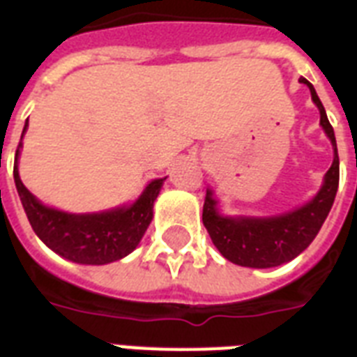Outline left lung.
Listing matches in <instances>:
<instances>
[{"label": "left lung", "instance_id": "left-lung-1", "mask_svg": "<svg viewBox=\"0 0 357 357\" xmlns=\"http://www.w3.org/2000/svg\"><path fill=\"white\" fill-rule=\"evenodd\" d=\"M300 83L310 86L311 100L319 107L321 126L328 139L332 140L335 157L324 176L321 190L302 207L278 217H224L218 213V202L213 198V190L207 189L202 220L218 252L235 265L271 268L294 259L317 237L337 195L339 155L332 123L328 122L324 105L317 96L313 85L304 77H300Z\"/></svg>", "mask_w": 357, "mask_h": 357}]
</instances>
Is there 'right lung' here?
<instances>
[{
    "label": "right lung",
    "instance_id": "1",
    "mask_svg": "<svg viewBox=\"0 0 357 357\" xmlns=\"http://www.w3.org/2000/svg\"><path fill=\"white\" fill-rule=\"evenodd\" d=\"M25 129L27 122L22 137ZM20 148L22 142L16 150L14 183L31 228L47 248L79 265H107L122 259L139 246L140 238L153 218V202L167 178L153 179L148 183L131 206L85 215L64 213L40 204L22 183L18 174Z\"/></svg>",
    "mask_w": 357,
    "mask_h": 357
}]
</instances>
